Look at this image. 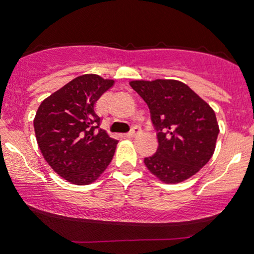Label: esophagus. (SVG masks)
Masks as SVG:
<instances>
[{
	"mask_svg": "<svg viewBox=\"0 0 254 254\" xmlns=\"http://www.w3.org/2000/svg\"><path fill=\"white\" fill-rule=\"evenodd\" d=\"M139 133H141V130H139V129H137V127H133V129L131 130L130 132H127V135H125V136H127V137H129V138H131V137H136V136H138Z\"/></svg>",
	"mask_w": 254,
	"mask_h": 254,
	"instance_id": "esophagus-1",
	"label": "esophagus"
}]
</instances>
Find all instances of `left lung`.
Instances as JSON below:
<instances>
[{
	"label": "left lung",
	"mask_w": 254,
	"mask_h": 254,
	"mask_svg": "<svg viewBox=\"0 0 254 254\" xmlns=\"http://www.w3.org/2000/svg\"><path fill=\"white\" fill-rule=\"evenodd\" d=\"M130 86L147 103L157 131L156 153L144 159L148 170L166 184L194 176L216 145L220 129L214 110L177 80H136Z\"/></svg>",
	"instance_id": "obj_1"
}]
</instances>
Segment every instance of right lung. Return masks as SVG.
<instances>
[{
    "mask_svg": "<svg viewBox=\"0 0 254 254\" xmlns=\"http://www.w3.org/2000/svg\"><path fill=\"white\" fill-rule=\"evenodd\" d=\"M115 81L95 74L81 75L40 104L34 132L44 159L58 176L88 185L106 170L118 141L100 129L98 99Z\"/></svg>",
    "mask_w": 254,
    "mask_h": 254,
    "instance_id": "1",
    "label": "right lung"
}]
</instances>
